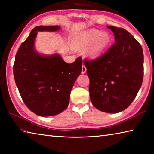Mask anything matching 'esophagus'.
Wrapping results in <instances>:
<instances>
[{
    "label": "esophagus",
    "instance_id": "esophagus-1",
    "mask_svg": "<svg viewBox=\"0 0 154 154\" xmlns=\"http://www.w3.org/2000/svg\"><path fill=\"white\" fill-rule=\"evenodd\" d=\"M86 70H87L86 67H85L84 65H83V66H82V74H84L85 72H86Z\"/></svg>",
    "mask_w": 154,
    "mask_h": 154
}]
</instances>
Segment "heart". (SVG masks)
Instances as JSON below:
<instances>
[{
	"mask_svg": "<svg viewBox=\"0 0 154 154\" xmlns=\"http://www.w3.org/2000/svg\"><path fill=\"white\" fill-rule=\"evenodd\" d=\"M109 41L110 37L107 33L91 29L81 34L77 38V45L80 48L85 49L92 45L87 50L86 54L90 58H94L100 55Z\"/></svg>",
	"mask_w": 154,
	"mask_h": 154,
	"instance_id": "obj_1",
	"label": "heart"
}]
</instances>
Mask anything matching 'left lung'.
Instances as JSON below:
<instances>
[{
  "instance_id": "obj_1",
  "label": "left lung",
  "mask_w": 154,
  "mask_h": 154,
  "mask_svg": "<svg viewBox=\"0 0 154 154\" xmlns=\"http://www.w3.org/2000/svg\"><path fill=\"white\" fill-rule=\"evenodd\" d=\"M108 28L116 43L102 56L83 63L92 105L101 111L116 113L129 106L140 90L144 58L141 45L126 30Z\"/></svg>"
}]
</instances>
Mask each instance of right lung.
Wrapping results in <instances>:
<instances>
[{
  "mask_svg": "<svg viewBox=\"0 0 154 154\" xmlns=\"http://www.w3.org/2000/svg\"><path fill=\"white\" fill-rule=\"evenodd\" d=\"M59 26H38L21 44L15 56V83L27 107L39 116H55L69 105L70 94L82 69V58L71 64L58 54L44 56L35 49L37 32H54Z\"/></svg>",
  "mask_w": 154,
  "mask_h": 154,
  "instance_id": "right-lung-1",
  "label": "right lung"
}]
</instances>
